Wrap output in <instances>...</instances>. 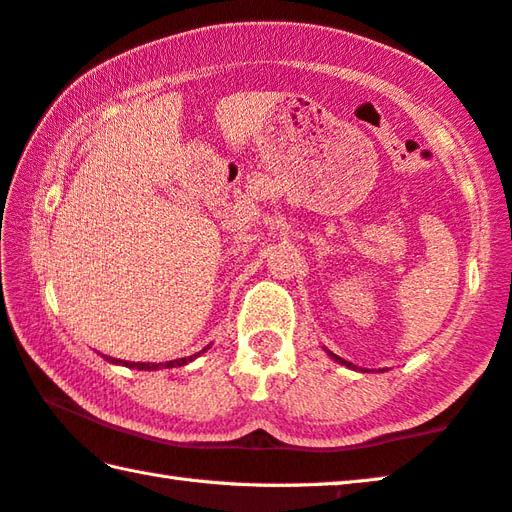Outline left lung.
Masks as SVG:
<instances>
[{
    "instance_id": "obj_1",
    "label": "left lung",
    "mask_w": 512,
    "mask_h": 512,
    "mask_svg": "<svg viewBox=\"0 0 512 512\" xmlns=\"http://www.w3.org/2000/svg\"><path fill=\"white\" fill-rule=\"evenodd\" d=\"M329 356H331L333 360H336V362H340V365H345V367H349V369H356V367H353V365H351V362H347V360H342V358H338V356H336V353H331V351H329Z\"/></svg>"
}]
</instances>
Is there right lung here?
<instances>
[{
  "label": "right lung",
  "mask_w": 512,
  "mask_h": 512,
  "mask_svg": "<svg viewBox=\"0 0 512 512\" xmlns=\"http://www.w3.org/2000/svg\"><path fill=\"white\" fill-rule=\"evenodd\" d=\"M208 349V347H206ZM203 349V351H206ZM203 351H199V353H194V356H190V358H179V360H170V362H123V360H118V358H109V356H105L109 362H116V365H125V367H132V369H147V371H152V369H159V367H181V365H188L190 360H194L197 356H201Z\"/></svg>",
  "instance_id": "add662e5"
}]
</instances>
